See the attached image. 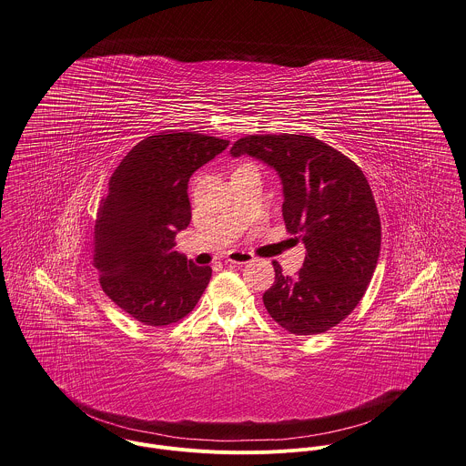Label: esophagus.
<instances>
[{"label": "esophagus", "mask_w": 466, "mask_h": 466, "mask_svg": "<svg viewBox=\"0 0 466 466\" xmlns=\"http://www.w3.org/2000/svg\"><path fill=\"white\" fill-rule=\"evenodd\" d=\"M254 261V256L250 252H245V250H232L227 254V263L228 265H247V263H252Z\"/></svg>", "instance_id": "1"}]
</instances>
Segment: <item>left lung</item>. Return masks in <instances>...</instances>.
I'll return each mask as SVG.
<instances>
[{
    "label": "left lung",
    "instance_id": "left-lung-1",
    "mask_svg": "<svg viewBox=\"0 0 466 466\" xmlns=\"http://www.w3.org/2000/svg\"><path fill=\"white\" fill-rule=\"evenodd\" d=\"M230 155L254 157L278 171L286 230L306 247L293 278L272 263L276 282L263 295L267 311L293 335L328 331L357 308L380 256L381 225L364 173L306 135H248Z\"/></svg>",
    "mask_w": 466,
    "mask_h": 466
}]
</instances>
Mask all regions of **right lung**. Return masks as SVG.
<instances>
[{"label": "right lung", "mask_w": 466, "mask_h": 466, "mask_svg": "<svg viewBox=\"0 0 466 466\" xmlns=\"http://www.w3.org/2000/svg\"><path fill=\"white\" fill-rule=\"evenodd\" d=\"M228 140L166 131L138 142L109 178L95 221L94 267L104 293L146 326H169L194 309L212 268L175 250L190 223L188 178Z\"/></svg>", "instance_id": "right-lung-1"}]
</instances>
